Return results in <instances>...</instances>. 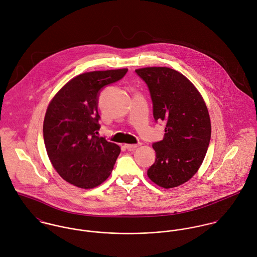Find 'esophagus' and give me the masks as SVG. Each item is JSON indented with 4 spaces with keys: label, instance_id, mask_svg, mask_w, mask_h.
Wrapping results in <instances>:
<instances>
[{
    "label": "esophagus",
    "instance_id": "1",
    "mask_svg": "<svg viewBox=\"0 0 257 257\" xmlns=\"http://www.w3.org/2000/svg\"><path fill=\"white\" fill-rule=\"evenodd\" d=\"M124 147H126L127 149H135L137 147H140V144H137V145H124Z\"/></svg>",
    "mask_w": 257,
    "mask_h": 257
}]
</instances>
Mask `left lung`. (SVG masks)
<instances>
[{
  "mask_svg": "<svg viewBox=\"0 0 257 257\" xmlns=\"http://www.w3.org/2000/svg\"><path fill=\"white\" fill-rule=\"evenodd\" d=\"M136 72L148 86L154 119L166 122L163 140L152 146L156 159L147 176L162 188L178 187L197 173L206 156L212 132L207 105L194 84L174 69Z\"/></svg>",
  "mask_w": 257,
  "mask_h": 257,
  "instance_id": "left-lung-1",
  "label": "left lung"
}]
</instances>
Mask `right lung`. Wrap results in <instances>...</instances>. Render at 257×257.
<instances>
[{
    "label": "right lung",
    "instance_id": "right-lung-1",
    "mask_svg": "<svg viewBox=\"0 0 257 257\" xmlns=\"http://www.w3.org/2000/svg\"><path fill=\"white\" fill-rule=\"evenodd\" d=\"M126 68L80 74L51 99L43 120V140L49 160L68 183L92 189L110 176L120 147L96 135L98 95L121 79Z\"/></svg>",
    "mask_w": 257,
    "mask_h": 257
}]
</instances>
